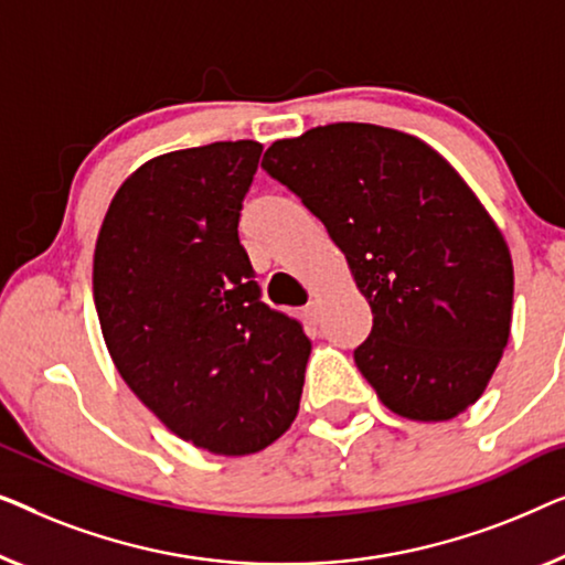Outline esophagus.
<instances>
[{
    "label": "esophagus",
    "mask_w": 565,
    "mask_h": 565,
    "mask_svg": "<svg viewBox=\"0 0 565 565\" xmlns=\"http://www.w3.org/2000/svg\"><path fill=\"white\" fill-rule=\"evenodd\" d=\"M301 312H305L309 322H317V317H320V312H317V301H309V305L301 309Z\"/></svg>",
    "instance_id": "1"
}]
</instances>
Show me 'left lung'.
<instances>
[{
	"label": "left lung",
	"mask_w": 565,
	"mask_h": 565,
	"mask_svg": "<svg viewBox=\"0 0 565 565\" xmlns=\"http://www.w3.org/2000/svg\"><path fill=\"white\" fill-rule=\"evenodd\" d=\"M260 166L345 253L373 312L353 359L384 407L445 423L476 404L510 340L514 268L460 173L415 135L369 122L276 140Z\"/></svg>",
	"instance_id": "left-lung-1"
}]
</instances>
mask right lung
<instances>
[{
    "label": "right lung",
    "mask_w": 565,
    "mask_h": 565,
    "mask_svg": "<svg viewBox=\"0 0 565 565\" xmlns=\"http://www.w3.org/2000/svg\"><path fill=\"white\" fill-rule=\"evenodd\" d=\"M256 140L150 158L109 202L94 305L132 394L181 440L250 456L289 430L312 343L260 301L237 237Z\"/></svg>",
    "instance_id": "add662e5"
}]
</instances>
